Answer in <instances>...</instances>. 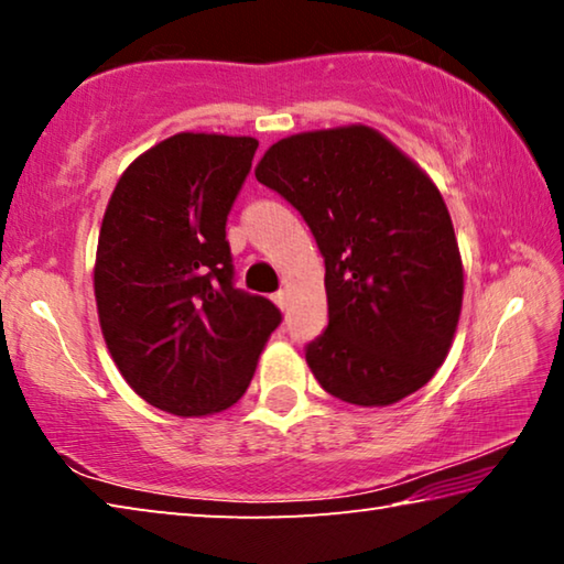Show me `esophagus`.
<instances>
[{
	"instance_id": "34e87169",
	"label": "esophagus",
	"mask_w": 564,
	"mask_h": 564,
	"mask_svg": "<svg viewBox=\"0 0 564 564\" xmlns=\"http://www.w3.org/2000/svg\"><path fill=\"white\" fill-rule=\"evenodd\" d=\"M273 303H275V305H279V308L283 311V308H285V305H289V295H285L283 291H279V293H273Z\"/></svg>"
}]
</instances>
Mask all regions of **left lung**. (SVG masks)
Segmentation results:
<instances>
[{"label": "left lung", "instance_id": "obj_1", "mask_svg": "<svg viewBox=\"0 0 564 564\" xmlns=\"http://www.w3.org/2000/svg\"><path fill=\"white\" fill-rule=\"evenodd\" d=\"M256 178L299 208L326 261L328 328L305 348L321 388L362 408L423 388L463 308L460 248L433 178L362 123L275 141Z\"/></svg>", "mask_w": 564, "mask_h": 564}]
</instances>
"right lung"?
I'll use <instances>...</instances> for the list:
<instances>
[{"mask_svg":"<svg viewBox=\"0 0 564 564\" xmlns=\"http://www.w3.org/2000/svg\"><path fill=\"white\" fill-rule=\"evenodd\" d=\"M259 141L174 133L133 159L104 212L94 295L119 373L149 405L221 413L246 393L281 311L234 289L226 218Z\"/></svg>","mask_w":564,"mask_h":564,"instance_id":"add662e5","label":"right lung"}]
</instances>
